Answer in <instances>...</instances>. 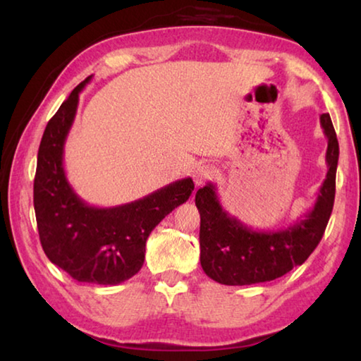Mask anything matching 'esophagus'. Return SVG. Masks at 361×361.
I'll list each match as a JSON object with an SVG mask.
<instances>
[{
  "label": "esophagus",
  "instance_id": "obj_1",
  "mask_svg": "<svg viewBox=\"0 0 361 361\" xmlns=\"http://www.w3.org/2000/svg\"><path fill=\"white\" fill-rule=\"evenodd\" d=\"M213 173H215V170H213L212 166H207V164H200V166H197V167L194 169V173H192L194 183L197 186L204 185L207 180L212 178Z\"/></svg>",
  "mask_w": 361,
  "mask_h": 361
}]
</instances>
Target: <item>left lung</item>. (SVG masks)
Returning a JSON list of instances; mask_svg holds the SVG:
<instances>
[{
  "instance_id": "left-lung-1",
  "label": "left lung",
  "mask_w": 361,
  "mask_h": 361,
  "mask_svg": "<svg viewBox=\"0 0 361 361\" xmlns=\"http://www.w3.org/2000/svg\"><path fill=\"white\" fill-rule=\"evenodd\" d=\"M320 126L328 138L326 178L312 209L296 223L277 231H256L223 209L213 183L195 192L200 213V266L215 282H271L301 266L319 245L333 212L339 159V143L329 114L320 116Z\"/></svg>"
}]
</instances>
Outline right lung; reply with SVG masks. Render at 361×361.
I'll use <instances>...</instances> for the list:
<instances>
[{
  "label": "right lung",
  "mask_w": 361,
  "mask_h": 361,
  "mask_svg": "<svg viewBox=\"0 0 361 361\" xmlns=\"http://www.w3.org/2000/svg\"><path fill=\"white\" fill-rule=\"evenodd\" d=\"M92 76L73 89L42 133L33 185V204L42 250L49 261L78 280L118 285L142 269L151 231L194 191L191 178L170 183L143 199L94 207L66 180L63 148L75 121L79 94Z\"/></svg>",
  "instance_id": "add662e5"
}]
</instances>
